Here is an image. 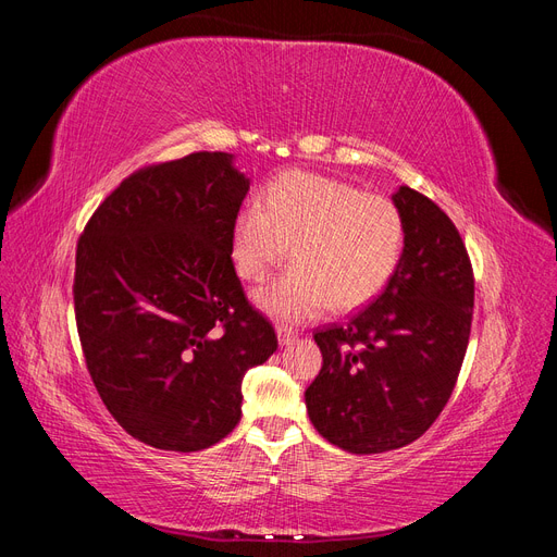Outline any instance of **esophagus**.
Returning a JSON list of instances; mask_svg holds the SVG:
<instances>
[{"label": "esophagus", "instance_id": "esophagus-1", "mask_svg": "<svg viewBox=\"0 0 557 557\" xmlns=\"http://www.w3.org/2000/svg\"><path fill=\"white\" fill-rule=\"evenodd\" d=\"M276 334H278V344L281 346H290L293 342H297V332L290 330V327H278Z\"/></svg>", "mask_w": 557, "mask_h": 557}]
</instances>
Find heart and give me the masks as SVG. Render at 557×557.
Segmentation results:
<instances>
[{"label": "heart", "instance_id": "1", "mask_svg": "<svg viewBox=\"0 0 557 557\" xmlns=\"http://www.w3.org/2000/svg\"><path fill=\"white\" fill-rule=\"evenodd\" d=\"M401 248L395 201L309 172L278 176L264 207L246 205L232 227V258L244 278H262L285 252L295 262L256 290V305L288 323L367 305L395 274Z\"/></svg>", "mask_w": 557, "mask_h": 557}]
</instances>
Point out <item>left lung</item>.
Returning <instances> with one entry per match:
<instances>
[{"label":"left lung","instance_id":"left-lung-1","mask_svg":"<svg viewBox=\"0 0 557 557\" xmlns=\"http://www.w3.org/2000/svg\"><path fill=\"white\" fill-rule=\"evenodd\" d=\"M393 201L404 218L395 274L348 323L313 334L323 367L305 393L318 434L356 455L425 434L458 381L474 309V274L450 218L409 185Z\"/></svg>","mask_w":557,"mask_h":557}]
</instances>
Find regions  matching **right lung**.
Segmentation results:
<instances>
[{"label": "right lung", "mask_w": 557, "mask_h": 557, "mask_svg": "<svg viewBox=\"0 0 557 557\" xmlns=\"http://www.w3.org/2000/svg\"><path fill=\"white\" fill-rule=\"evenodd\" d=\"M250 188L232 153H193L132 174L76 248L74 309L88 372L127 434L193 453L237 428L242 381L276 350L232 262Z\"/></svg>", "instance_id": "right-lung-1"}]
</instances>
